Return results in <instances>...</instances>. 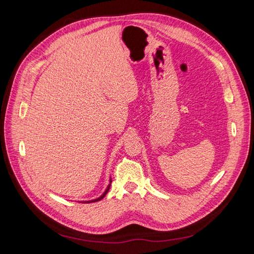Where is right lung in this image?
I'll list each match as a JSON object with an SVG mask.
<instances>
[{
  "instance_id": "1",
  "label": "right lung",
  "mask_w": 254,
  "mask_h": 254,
  "mask_svg": "<svg viewBox=\"0 0 254 254\" xmlns=\"http://www.w3.org/2000/svg\"><path fill=\"white\" fill-rule=\"evenodd\" d=\"M111 179H110V183H109V186L107 187V189H106V190L104 191L103 193V195L102 196H99L98 198H96V199H93V200H88V201H83V202H88V203H90V202H95V201H98V200H101V199H103L105 196H106V194L108 193V190H109V189H110V184H111Z\"/></svg>"
}]
</instances>
